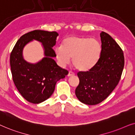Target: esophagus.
Wrapping results in <instances>:
<instances>
[{
	"instance_id": "1",
	"label": "esophagus",
	"mask_w": 135,
	"mask_h": 135,
	"mask_svg": "<svg viewBox=\"0 0 135 135\" xmlns=\"http://www.w3.org/2000/svg\"><path fill=\"white\" fill-rule=\"evenodd\" d=\"M75 73L71 71H69V74H68V76H74Z\"/></svg>"
}]
</instances>
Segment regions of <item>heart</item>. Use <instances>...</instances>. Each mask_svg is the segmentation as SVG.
Segmentation results:
<instances>
[{
  "instance_id": "b5f03b06",
  "label": "heart",
  "mask_w": 135,
  "mask_h": 135,
  "mask_svg": "<svg viewBox=\"0 0 135 135\" xmlns=\"http://www.w3.org/2000/svg\"><path fill=\"white\" fill-rule=\"evenodd\" d=\"M102 52L100 42L89 37L69 36L63 41L62 47H55V57L62 65L72 59L73 64L80 71H88L98 63Z\"/></svg>"
}]
</instances>
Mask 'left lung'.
I'll use <instances>...</instances> for the list:
<instances>
[{"mask_svg": "<svg viewBox=\"0 0 135 135\" xmlns=\"http://www.w3.org/2000/svg\"><path fill=\"white\" fill-rule=\"evenodd\" d=\"M102 52L94 67L77 73L80 83L75 94L80 102L88 105H96L112 92L119 83L125 59L121 47L109 34L102 31Z\"/></svg>", "mask_w": 135, "mask_h": 135, "instance_id": "8db88e82", "label": "left lung"}]
</instances>
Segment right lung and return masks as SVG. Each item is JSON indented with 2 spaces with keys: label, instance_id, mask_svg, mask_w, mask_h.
<instances>
[{
  "label": "right lung",
  "instance_id": "obj_1",
  "mask_svg": "<svg viewBox=\"0 0 135 135\" xmlns=\"http://www.w3.org/2000/svg\"><path fill=\"white\" fill-rule=\"evenodd\" d=\"M59 34L55 31L35 30L23 35L10 54L12 78L19 93L28 102L41 103L52 94L57 81L64 78L69 71L57 65L53 47ZM35 39L43 43L46 57L36 64L23 59L22 51L27 43Z\"/></svg>",
  "mask_w": 135,
  "mask_h": 135
}]
</instances>
